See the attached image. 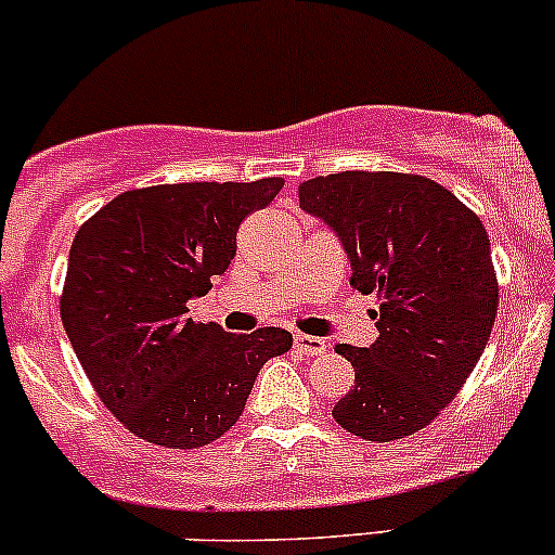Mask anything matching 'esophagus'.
<instances>
[{"label":"esophagus","mask_w":555,"mask_h":555,"mask_svg":"<svg viewBox=\"0 0 555 555\" xmlns=\"http://www.w3.org/2000/svg\"><path fill=\"white\" fill-rule=\"evenodd\" d=\"M295 349L306 357H322L324 351H327V344H324L322 338H317V335L298 333L295 335Z\"/></svg>","instance_id":"esophagus-1"}]
</instances>
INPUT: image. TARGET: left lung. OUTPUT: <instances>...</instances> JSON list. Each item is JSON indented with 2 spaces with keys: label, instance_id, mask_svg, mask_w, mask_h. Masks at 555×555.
I'll return each instance as SVG.
<instances>
[{
  "label": "left lung",
  "instance_id": "left-lung-1",
  "mask_svg": "<svg viewBox=\"0 0 555 555\" xmlns=\"http://www.w3.org/2000/svg\"><path fill=\"white\" fill-rule=\"evenodd\" d=\"M349 255L351 287L376 295L378 340L338 344L354 386L333 418L389 443L435 422L478 365L500 304L491 244L473 209L422 173L340 171L300 184Z\"/></svg>",
  "mask_w": 555,
  "mask_h": 555
}]
</instances>
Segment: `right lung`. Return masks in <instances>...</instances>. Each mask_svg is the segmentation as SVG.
Returning <instances> with one entry per match:
<instances>
[{
    "label": "right lung",
    "instance_id": "obj_1",
    "mask_svg": "<svg viewBox=\"0 0 555 555\" xmlns=\"http://www.w3.org/2000/svg\"><path fill=\"white\" fill-rule=\"evenodd\" d=\"M282 177L126 190L77 231L61 322L106 411L147 443L198 449L244 413L257 373L293 335H249L188 319L236 257L246 215L266 209Z\"/></svg>",
    "mask_w": 555,
    "mask_h": 555
}]
</instances>
